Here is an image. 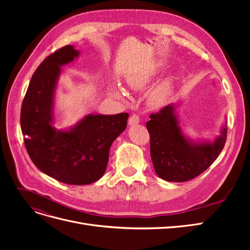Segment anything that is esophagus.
I'll return each mask as SVG.
<instances>
[{"instance_id": "obj_1", "label": "esophagus", "mask_w": 250, "mask_h": 250, "mask_svg": "<svg viewBox=\"0 0 250 250\" xmlns=\"http://www.w3.org/2000/svg\"><path fill=\"white\" fill-rule=\"evenodd\" d=\"M139 122H140V117L138 115H132L129 118V120H128V124H129L130 126L137 125V124H139Z\"/></svg>"}]
</instances>
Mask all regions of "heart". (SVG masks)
I'll return each mask as SVG.
<instances>
[{"mask_svg":"<svg viewBox=\"0 0 250 250\" xmlns=\"http://www.w3.org/2000/svg\"><path fill=\"white\" fill-rule=\"evenodd\" d=\"M165 65L164 62H158L152 71H150L147 75H142V76L133 77L130 80V84L135 89H143L145 88L149 83L153 80L156 75L161 72ZM122 92V90H121ZM173 93V82L171 79L165 80L158 85L152 93L150 95V102L155 106H160V105L165 104L170 98L171 94Z\"/></svg>","mask_w":250,"mask_h":250,"instance_id":"heart-1","label":"heart"}]
</instances>
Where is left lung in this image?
<instances>
[{"instance_id":"8db88e82","label":"left lung","mask_w":250,"mask_h":250,"mask_svg":"<svg viewBox=\"0 0 250 250\" xmlns=\"http://www.w3.org/2000/svg\"><path fill=\"white\" fill-rule=\"evenodd\" d=\"M146 126L154 170L162 179L174 183L191 180L206 171L220 154L228 133L223 126L221 135L211 143L188 140L181 131L174 104L151 113Z\"/></svg>"}]
</instances>
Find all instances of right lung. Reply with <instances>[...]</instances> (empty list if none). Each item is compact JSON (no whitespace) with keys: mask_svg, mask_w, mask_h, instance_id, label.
<instances>
[{"mask_svg":"<svg viewBox=\"0 0 250 250\" xmlns=\"http://www.w3.org/2000/svg\"><path fill=\"white\" fill-rule=\"evenodd\" d=\"M79 56L69 44L49 55L37 67L21 109V128L27 152L42 172L74 186L93 184L106 170L112 142L127 126V112L88 115L71 127L53 126L54 93L62 66Z\"/></svg>","mask_w":250,"mask_h":250,"instance_id":"obj_1","label":"right lung"}]
</instances>
